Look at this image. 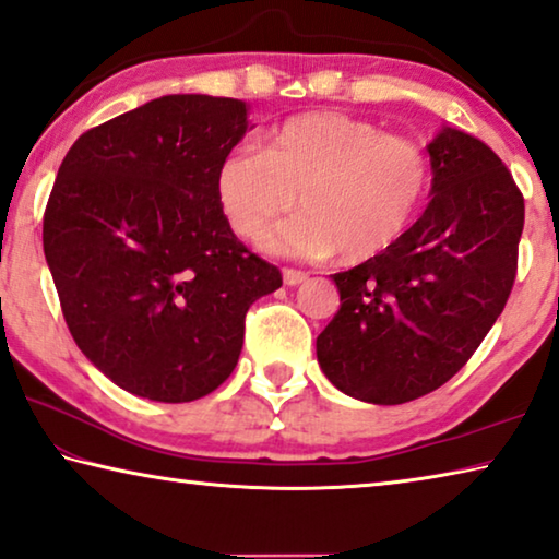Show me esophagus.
Here are the masks:
<instances>
[{
    "instance_id": "1",
    "label": "esophagus",
    "mask_w": 559,
    "mask_h": 559,
    "mask_svg": "<svg viewBox=\"0 0 559 559\" xmlns=\"http://www.w3.org/2000/svg\"><path fill=\"white\" fill-rule=\"evenodd\" d=\"M282 280H285V285L297 287V285H301V282L309 280V272L295 270V267H285V270H282Z\"/></svg>"
}]
</instances>
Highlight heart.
<instances>
[{
    "mask_svg": "<svg viewBox=\"0 0 559 559\" xmlns=\"http://www.w3.org/2000/svg\"><path fill=\"white\" fill-rule=\"evenodd\" d=\"M431 186V163L414 141L344 114L287 118L267 145H237L219 163L215 190L233 230L254 237L272 217L305 213L262 235L264 247L342 262L369 260L414 223Z\"/></svg>",
    "mask_w": 559,
    "mask_h": 559,
    "instance_id": "heart-1",
    "label": "heart"
}]
</instances>
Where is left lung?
I'll list each match as a JSON object with an SVG mask.
<instances>
[{
  "instance_id": "left-lung-1",
  "label": "left lung",
  "mask_w": 559,
  "mask_h": 559,
  "mask_svg": "<svg viewBox=\"0 0 559 559\" xmlns=\"http://www.w3.org/2000/svg\"><path fill=\"white\" fill-rule=\"evenodd\" d=\"M428 153L433 200L386 250L332 274L342 307L317 336L324 377L369 404H406L455 377L518 274L525 200L506 163L455 128Z\"/></svg>"
}]
</instances>
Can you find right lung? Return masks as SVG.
<instances>
[{"instance_id":"1","label":"right lung","mask_w":559,"mask_h":559,"mask_svg":"<svg viewBox=\"0 0 559 559\" xmlns=\"http://www.w3.org/2000/svg\"><path fill=\"white\" fill-rule=\"evenodd\" d=\"M245 131L242 100L176 94L88 128L61 160L44 254L73 342L128 393H213L240 359L247 309L282 287L217 200Z\"/></svg>"}]
</instances>
